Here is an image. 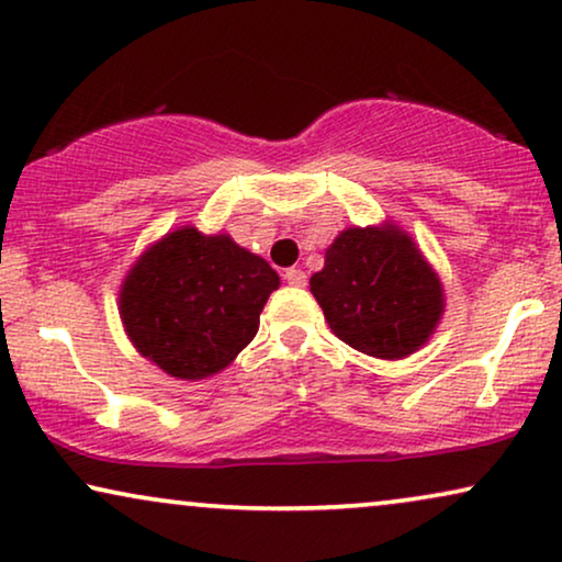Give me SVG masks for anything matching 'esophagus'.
<instances>
[{
  "instance_id": "obj_1",
  "label": "esophagus",
  "mask_w": 562,
  "mask_h": 562,
  "mask_svg": "<svg viewBox=\"0 0 562 562\" xmlns=\"http://www.w3.org/2000/svg\"><path fill=\"white\" fill-rule=\"evenodd\" d=\"M283 279H286V283H291V286H306V273L302 268H286Z\"/></svg>"
}]
</instances>
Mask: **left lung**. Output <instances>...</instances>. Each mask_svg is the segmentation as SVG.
<instances>
[{"instance_id": "8db88e82", "label": "left lung", "mask_w": 562, "mask_h": 562, "mask_svg": "<svg viewBox=\"0 0 562 562\" xmlns=\"http://www.w3.org/2000/svg\"><path fill=\"white\" fill-rule=\"evenodd\" d=\"M310 289L342 342L383 360L417 352L445 312L440 276L391 222L342 229Z\"/></svg>"}]
</instances>
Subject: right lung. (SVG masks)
<instances>
[{"label": "right lung", "instance_id": "obj_1", "mask_svg": "<svg viewBox=\"0 0 562 562\" xmlns=\"http://www.w3.org/2000/svg\"><path fill=\"white\" fill-rule=\"evenodd\" d=\"M279 273L229 235L179 227L150 245L120 289L130 342L181 381L220 373L258 333Z\"/></svg>", "mask_w": 562, "mask_h": 562}]
</instances>
